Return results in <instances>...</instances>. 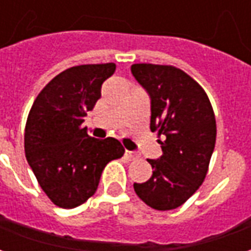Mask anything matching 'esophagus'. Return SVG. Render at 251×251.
<instances>
[{"mask_svg":"<svg viewBox=\"0 0 251 251\" xmlns=\"http://www.w3.org/2000/svg\"><path fill=\"white\" fill-rule=\"evenodd\" d=\"M125 154H126V157L129 158V160H136V158L138 157V154H137L136 152H130V151H126Z\"/></svg>","mask_w":251,"mask_h":251,"instance_id":"esophagus-1","label":"esophagus"}]
</instances>
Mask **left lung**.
<instances>
[{"instance_id":"1","label":"left lung","mask_w":251,"mask_h":251,"mask_svg":"<svg viewBox=\"0 0 251 251\" xmlns=\"http://www.w3.org/2000/svg\"><path fill=\"white\" fill-rule=\"evenodd\" d=\"M131 74L149 94L151 130L164 136L163 156L148 160L152 177L133 187L149 207L174 210L204 181L215 148L214 110L199 83L176 67L140 63Z\"/></svg>"}]
</instances>
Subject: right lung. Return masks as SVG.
Here are the masks:
<instances>
[{"instance_id": "add662e5", "label": "right lung", "mask_w": 251, "mask_h": 251, "mask_svg": "<svg viewBox=\"0 0 251 251\" xmlns=\"http://www.w3.org/2000/svg\"><path fill=\"white\" fill-rule=\"evenodd\" d=\"M114 71V63L71 67L53 77L32 104L25 125V156L57 207L83 204L95 194L107 163L125 153L118 140L90 137L82 126Z\"/></svg>"}]
</instances>
